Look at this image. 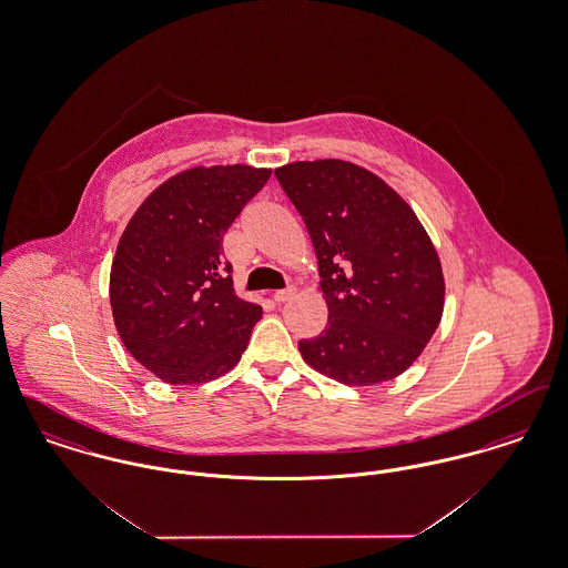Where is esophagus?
Listing matches in <instances>:
<instances>
[{"label":"esophagus","instance_id":"1","mask_svg":"<svg viewBox=\"0 0 568 568\" xmlns=\"http://www.w3.org/2000/svg\"><path fill=\"white\" fill-rule=\"evenodd\" d=\"M294 296H296V287L290 285V287H285V290H281V292L274 294V302H276V304H283V302H287L290 297Z\"/></svg>","mask_w":568,"mask_h":568}]
</instances>
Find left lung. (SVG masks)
<instances>
[{
  "label": "left lung",
  "mask_w": 568,
  "mask_h": 568,
  "mask_svg": "<svg viewBox=\"0 0 568 568\" xmlns=\"http://www.w3.org/2000/svg\"><path fill=\"white\" fill-rule=\"evenodd\" d=\"M274 176L306 223L327 302L324 332L297 343L302 357L345 385L398 377L443 315V271L419 219L355 163H287Z\"/></svg>",
  "instance_id": "1"
}]
</instances>
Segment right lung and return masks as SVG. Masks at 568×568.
Returning <instances> with one entry per match:
<instances>
[{
	"instance_id": "right-lung-1",
	"label": "right lung",
	"mask_w": 568,
	"mask_h": 568,
	"mask_svg": "<svg viewBox=\"0 0 568 568\" xmlns=\"http://www.w3.org/2000/svg\"><path fill=\"white\" fill-rule=\"evenodd\" d=\"M271 170L193 168L153 191L128 223L110 271L116 332L168 383H206L239 364L262 306L232 287L223 236Z\"/></svg>"
}]
</instances>
